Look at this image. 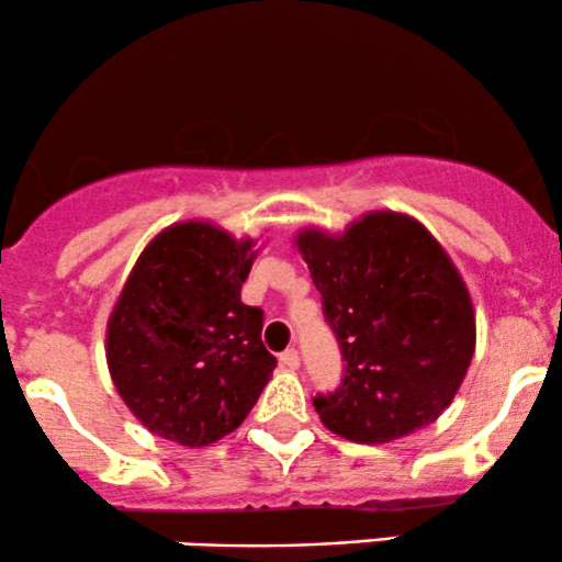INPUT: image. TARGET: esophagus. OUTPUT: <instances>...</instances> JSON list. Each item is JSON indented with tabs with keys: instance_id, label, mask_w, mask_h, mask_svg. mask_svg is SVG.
Returning <instances> with one entry per match:
<instances>
[{
	"instance_id": "esophagus-1",
	"label": "esophagus",
	"mask_w": 562,
	"mask_h": 562,
	"mask_svg": "<svg viewBox=\"0 0 562 562\" xmlns=\"http://www.w3.org/2000/svg\"><path fill=\"white\" fill-rule=\"evenodd\" d=\"M280 364L285 367V370H299V367H301V353L295 351V348H288V351L280 353Z\"/></svg>"
}]
</instances>
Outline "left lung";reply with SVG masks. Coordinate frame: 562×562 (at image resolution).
Returning a JSON list of instances; mask_svg holds the SVG:
<instances>
[{"instance_id":"8db88e82","label":"left lung","mask_w":562,"mask_h":562,"mask_svg":"<svg viewBox=\"0 0 562 562\" xmlns=\"http://www.w3.org/2000/svg\"><path fill=\"white\" fill-rule=\"evenodd\" d=\"M299 248L338 340L344 375L312 398L333 434L385 443L451 404L475 348L468 288L415 218L370 214L344 237L306 229Z\"/></svg>"}]
</instances>
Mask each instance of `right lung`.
I'll return each instance as SVG.
<instances>
[{
    "mask_svg": "<svg viewBox=\"0 0 562 562\" xmlns=\"http://www.w3.org/2000/svg\"><path fill=\"white\" fill-rule=\"evenodd\" d=\"M250 245L203 222L177 224L128 274L108 325V367L150 434L182 447L214 443L272 378L263 312L240 301L256 259Z\"/></svg>",
    "mask_w": 562,
    "mask_h": 562,
    "instance_id": "add662e5",
    "label": "right lung"
}]
</instances>
